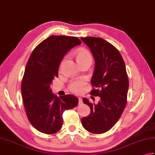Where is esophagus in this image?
Here are the masks:
<instances>
[{
  "instance_id": "1",
  "label": "esophagus",
  "mask_w": 155,
  "mask_h": 155,
  "mask_svg": "<svg viewBox=\"0 0 155 155\" xmlns=\"http://www.w3.org/2000/svg\"><path fill=\"white\" fill-rule=\"evenodd\" d=\"M78 101H79V104H81L82 103V99H81V97H78Z\"/></svg>"
}]
</instances>
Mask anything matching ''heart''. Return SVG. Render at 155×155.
<instances>
[{
  "instance_id": "obj_1",
  "label": "heart",
  "mask_w": 155,
  "mask_h": 155,
  "mask_svg": "<svg viewBox=\"0 0 155 155\" xmlns=\"http://www.w3.org/2000/svg\"><path fill=\"white\" fill-rule=\"evenodd\" d=\"M75 58L77 62L80 64L86 60H92V56L88 51L84 48H79L75 51ZM86 80L83 78L76 79V80L71 81L69 84L68 88L73 93L78 94L80 93L83 90V87L85 84Z\"/></svg>"
}]
</instances>
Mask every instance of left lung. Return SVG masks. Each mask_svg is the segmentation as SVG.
<instances>
[{"mask_svg": "<svg viewBox=\"0 0 155 155\" xmlns=\"http://www.w3.org/2000/svg\"><path fill=\"white\" fill-rule=\"evenodd\" d=\"M81 40L90 48L95 61L90 94L101 98L97 104L83 98L90 114L81 119V124L89 132L103 134L115 125L126 106L129 87L126 68L120 52L111 44L101 38Z\"/></svg>", "mask_w": 155, "mask_h": 155, "instance_id": "1", "label": "left lung"}]
</instances>
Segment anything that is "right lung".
Segmentation results:
<instances>
[{
	"label": "right lung",
	"instance_id": "add662e5",
	"mask_svg": "<svg viewBox=\"0 0 155 155\" xmlns=\"http://www.w3.org/2000/svg\"><path fill=\"white\" fill-rule=\"evenodd\" d=\"M81 44L76 37L53 35L40 43L29 58L22 79L21 96L29 121L40 132H59L63 112L78 104V98L74 95L55 96L51 86L58 77L64 56Z\"/></svg>",
	"mask_w": 155,
	"mask_h": 155
}]
</instances>
